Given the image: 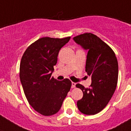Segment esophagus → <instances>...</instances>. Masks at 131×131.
<instances>
[{
    "label": "esophagus",
    "instance_id": "34e87169",
    "mask_svg": "<svg viewBox=\"0 0 131 131\" xmlns=\"http://www.w3.org/2000/svg\"><path fill=\"white\" fill-rule=\"evenodd\" d=\"M76 86V83L74 82H72V88H74Z\"/></svg>",
    "mask_w": 131,
    "mask_h": 131
}]
</instances>
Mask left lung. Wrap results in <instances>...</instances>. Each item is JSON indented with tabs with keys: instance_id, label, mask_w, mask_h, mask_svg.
Instances as JSON below:
<instances>
[{
	"instance_id": "obj_1",
	"label": "left lung",
	"mask_w": 131,
	"mask_h": 131,
	"mask_svg": "<svg viewBox=\"0 0 131 131\" xmlns=\"http://www.w3.org/2000/svg\"><path fill=\"white\" fill-rule=\"evenodd\" d=\"M73 40L88 50L85 71L92 80L89 88L76 84L83 93L82 99L77 101L78 108L84 115H95L107 105L115 93L118 61L111 48L96 35L86 32L74 37Z\"/></svg>"
}]
</instances>
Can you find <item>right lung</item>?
<instances>
[{"label": "right lung", "instance_id": "right-lung-1", "mask_svg": "<svg viewBox=\"0 0 131 131\" xmlns=\"http://www.w3.org/2000/svg\"><path fill=\"white\" fill-rule=\"evenodd\" d=\"M71 37L39 38L26 49L20 64V79L30 106L44 116L59 112L72 85L68 79L51 77L60 49Z\"/></svg>", "mask_w": 131, "mask_h": 131}]
</instances>
